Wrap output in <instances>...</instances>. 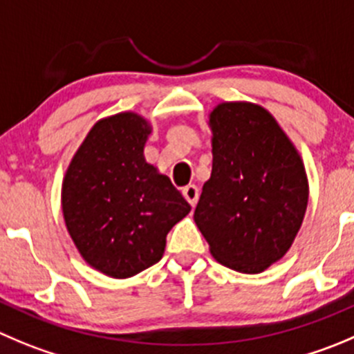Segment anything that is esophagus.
Here are the masks:
<instances>
[{
	"label": "esophagus",
	"mask_w": 354,
	"mask_h": 354,
	"mask_svg": "<svg viewBox=\"0 0 354 354\" xmlns=\"http://www.w3.org/2000/svg\"><path fill=\"white\" fill-rule=\"evenodd\" d=\"M183 194H184V198L189 201L191 207H194L198 201V196H200V191H198V187L194 186V184H189V186L183 187Z\"/></svg>",
	"instance_id": "1"
}]
</instances>
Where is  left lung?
<instances>
[{"instance_id":"1","label":"left lung","mask_w":354,"mask_h":354,"mask_svg":"<svg viewBox=\"0 0 354 354\" xmlns=\"http://www.w3.org/2000/svg\"><path fill=\"white\" fill-rule=\"evenodd\" d=\"M212 175L194 210L215 261L257 274L294 243L309 186L304 163L257 104L222 102L210 113Z\"/></svg>"}]
</instances>
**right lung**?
<instances>
[{"label": "right lung", "mask_w": 354, "mask_h": 354, "mask_svg": "<svg viewBox=\"0 0 354 354\" xmlns=\"http://www.w3.org/2000/svg\"><path fill=\"white\" fill-rule=\"evenodd\" d=\"M151 127L136 113L97 121L71 160L62 214L82 257L113 278H130L163 257L168 231L191 205L144 158Z\"/></svg>", "instance_id": "1"}]
</instances>
